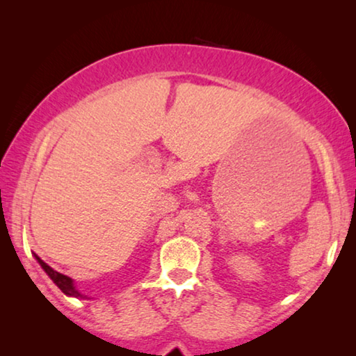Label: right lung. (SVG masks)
Listing matches in <instances>:
<instances>
[{
  "label": "right lung",
  "mask_w": 356,
  "mask_h": 356,
  "mask_svg": "<svg viewBox=\"0 0 356 356\" xmlns=\"http://www.w3.org/2000/svg\"><path fill=\"white\" fill-rule=\"evenodd\" d=\"M33 257H35L37 259V262L38 264L42 266V269L47 272V275L50 277V279L53 280V284H55L58 289H60L63 293L65 295H67V296H74V298H81V300H90L89 296L87 295H82L79 290L76 289V285H74V280L71 279V277H67V275H63V274H60V272H56L55 269H51L50 266L47 264V262H43L40 257H38L35 252H33Z\"/></svg>",
  "instance_id": "right-lung-1"
}]
</instances>
